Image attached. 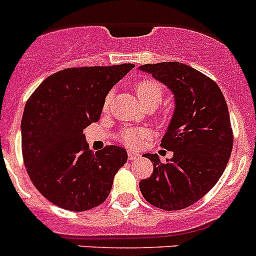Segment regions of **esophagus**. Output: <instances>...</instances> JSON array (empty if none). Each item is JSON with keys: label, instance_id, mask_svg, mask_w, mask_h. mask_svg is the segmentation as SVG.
<instances>
[{"label": "esophagus", "instance_id": "obj_1", "mask_svg": "<svg viewBox=\"0 0 256 256\" xmlns=\"http://www.w3.org/2000/svg\"><path fill=\"white\" fill-rule=\"evenodd\" d=\"M138 157H140V154H137L136 151H128V158L130 160H137Z\"/></svg>", "mask_w": 256, "mask_h": 256}]
</instances>
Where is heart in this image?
<instances>
[{"label":"heart","mask_w":256,"mask_h":256,"mask_svg":"<svg viewBox=\"0 0 256 256\" xmlns=\"http://www.w3.org/2000/svg\"><path fill=\"white\" fill-rule=\"evenodd\" d=\"M136 94L138 99L146 109H156L164 99V88L157 81L152 78H144L136 84ZM112 102V91L106 94L102 104V109L108 110ZM148 137V132L144 130H126L119 136L120 140L126 146H137L142 138Z\"/></svg>","instance_id":"1"}]
</instances>
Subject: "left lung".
<instances>
[{
  "label": "left lung",
  "instance_id": "left-lung-1",
  "mask_svg": "<svg viewBox=\"0 0 256 256\" xmlns=\"http://www.w3.org/2000/svg\"><path fill=\"white\" fill-rule=\"evenodd\" d=\"M165 84L175 96V112L161 140L174 152L168 162L144 154L154 172L140 180L148 203L165 210H179L202 199L224 174L234 144L228 109L221 88L202 72L179 62L140 67Z\"/></svg>",
  "mask_w": 256,
  "mask_h": 256
}]
</instances>
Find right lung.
<instances>
[{"instance_id": "add662e5", "label": "right lung", "mask_w": 256, "mask_h": 256, "mask_svg": "<svg viewBox=\"0 0 256 256\" xmlns=\"http://www.w3.org/2000/svg\"><path fill=\"white\" fill-rule=\"evenodd\" d=\"M134 67H72L46 77L28 99L21 148L32 184L49 202L74 212L98 207L128 154L119 146L92 152L84 130L99 120L106 94Z\"/></svg>"}]
</instances>
